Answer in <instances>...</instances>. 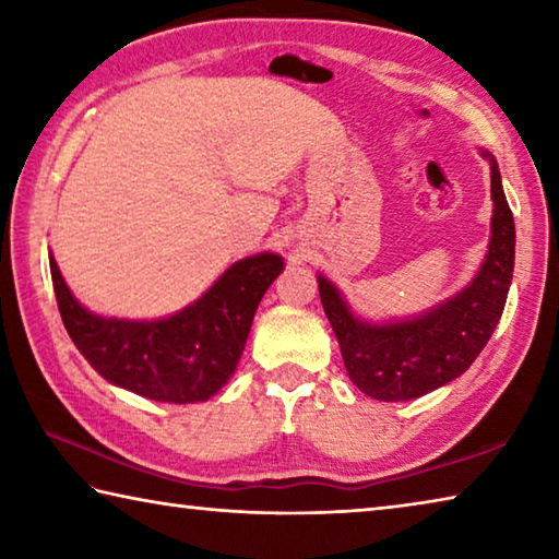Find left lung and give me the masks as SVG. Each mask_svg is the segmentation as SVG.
Segmentation results:
<instances>
[{
	"label": "left lung",
	"mask_w": 559,
	"mask_h": 559,
	"mask_svg": "<svg viewBox=\"0 0 559 559\" xmlns=\"http://www.w3.org/2000/svg\"><path fill=\"white\" fill-rule=\"evenodd\" d=\"M490 159L488 253L471 286L433 310L400 323L374 325L347 308L340 290L318 276L320 300L335 330L345 370L359 392L380 402H406L439 390L473 365L503 316L515 263V222L496 159Z\"/></svg>",
	"instance_id": "1"
}]
</instances>
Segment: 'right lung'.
I'll use <instances>...</instances> for the list:
<instances>
[{"label":"right lung","mask_w":559,"mask_h":559,"mask_svg":"<svg viewBox=\"0 0 559 559\" xmlns=\"http://www.w3.org/2000/svg\"><path fill=\"white\" fill-rule=\"evenodd\" d=\"M66 330L103 380L169 404L206 402L229 382L257 308L283 271L276 253L236 261L200 300L163 320H120L91 313L73 298L49 257Z\"/></svg>","instance_id":"add662e5"}]
</instances>
